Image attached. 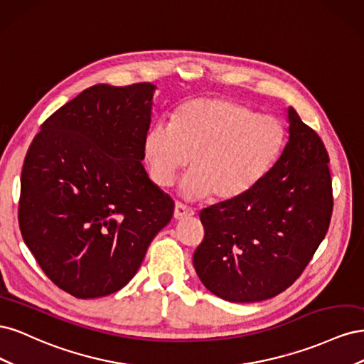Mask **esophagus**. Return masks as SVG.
I'll return each instance as SVG.
<instances>
[{
	"mask_svg": "<svg viewBox=\"0 0 364 364\" xmlns=\"http://www.w3.org/2000/svg\"><path fill=\"white\" fill-rule=\"evenodd\" d=\"M194 214V211L191 208L185 206L181 202H176V208H174V218L176 220H183L186 217H191Z\"/></svg>",
	"mask_w": 364,
	"mask_h": 364,
	"instance_id": "1",
	"label": "esophagus"
}]
</instances>
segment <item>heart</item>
Returning a JSON list of instances; mask_svg holds the SVG:
<instances>
[{"instance_id": "1", "label": "heart", "mask_w": 364, "mask_h": 364, "mask_svg": "<svg viewBox=\"0 0 364 364\" xmlns=\"http://www.w3.org/2000/svg\"><path fill=\"white\" fill-rule=\"evenodd\" d=\"M285 144L281 119L226 97L182 103L173 123L156 121L146 132L142 153L151 179L170 186L191 156L182 181L186 199L235 200L252 191L277 164Z\"/></svg>"}]
</instances>
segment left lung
I'll return each mask as SVG.
<instances>
[{
  "instance_id": "obj_1",
  "label": "left lung",
  "mask_w": 364,
  "mask_h": 364,
  "mask_svg": "<svg viewBox=\"0 0 364 364\" xmlns=\"http://www.w3.org/2000/svg\"><path fill=\"white\" fill-rule=\"evenodd\" d=\"M289 141L269 174L235 200L200 211L193 264L205 287L229 302H259L301 277L333 214L328 153L293 107Z\"/></svg>"
}]
</instances>
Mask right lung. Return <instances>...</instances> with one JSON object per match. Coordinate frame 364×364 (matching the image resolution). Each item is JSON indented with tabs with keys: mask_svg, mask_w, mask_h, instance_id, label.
Returning <instances> with one entry per match:
<instances>
[{
	"mask_svg": "<svg viewBox=\"0 0 364 364\" xmlns=\"http://www.w3.org/2000/svg\"><path fill=\"white\" fill-rule=\"evenodd\" d=\"M156 86L95 85L58 109L21 173L18 220L43 273L79 299L121 290L174 202L141 161Z\"/></svg>",
	"mask_w": 364,
	"mask_h": 364,
	"instance_id": "1",
	"label": "right lung"
}]
</instances>
